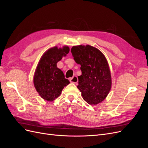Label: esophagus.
I'll list each match as a JSON object with an SVG mask.
<instances>
[{"label": "esophagus", "instance_id": "1", "mask_svg": "<svg viewBox=\"0 0 148 148\" xmlns=\"http://www.w3.org/2000/svg\"><path fill=\"white\" fill-rule=\"evenodd\" d=\"M70 82L71 83H77L78 82V78L77 76H73L72 78H70Z\"/></svg>", "mask_w": 148, "mask_h": 148}]
</instances>
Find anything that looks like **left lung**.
<instances>
[{
	"label": "left lung",
	"mask_w": 148,
	"mask_h": 148,
	"mask_svg": "<svg viewBox=\"0 0 148 148\" xmlns=\"http://www.w3.org/2000/svg\"><path fill=\"white\" fill-rule=\"evenodd\" d=\"M73 59L81 65L77 88L83 99L91 105L104 100L112 84L109 66L104 54L89 45L73 46L71 49Z\"/></svg>",
	"instance_id": "obj_1"
}]
</instances>
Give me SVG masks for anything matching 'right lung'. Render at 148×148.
I'll return each instance as SVG.
<instances>
[{"instance_id": "1", "label": "right lung", "mask_w": 148, "mask_h": 148, "mask_svg": "<svg viewBox=\"0 0 148 148\" xmlns=\"http://www.w3.org/2000/svg\"><path fill=\"white\" fill-rule=\"evenodd\" d=\"M69 47H54L44 53L36 69L33 82L34 87L44 99L52 101L59 97L62 89L70 83L57 63L69 52Z\"/></svg>"}]
</instances>
